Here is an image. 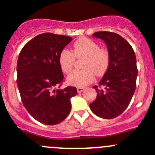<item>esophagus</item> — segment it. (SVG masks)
Here are the masks:
<instances>
[{
    "instance_id": "obj_1",
    "label": "esophagus",
    "mask_w": 155,
    "mask_h": 155,
    "mask_svg": "<svg viewBox=\"0 0 155 155\" xmlns=\"http://www.w3.org/2000/svg\"><path fill=\"white\" fill-rule=\"evenodd\" d=\"M84 90H85V88L83 87H77L78 93H81V92H83Z\"/></svg>"
}]
</instances>
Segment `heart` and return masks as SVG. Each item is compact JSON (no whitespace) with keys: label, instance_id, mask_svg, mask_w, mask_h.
Wrapping results in <instances>:
<instances>
[{"label":"heart","instance_id":"b5f03b06","mask_svg":"<svg viewBox=\"0 0 155 155\" xmlns=\"http://www.w3.org/2000/svg\"><path fill=\"white\" fill-rule=\"evenodd\" d=\"M76 58H83L81 70H75L68 76V83L73 86H86L94 80L95 75L105 74L110 65V54L107 48L88 38H81L73 44L72 51L63 49L59 54V66L64 73H69Z\"/></svg>","mask_w":155,"mask_h":155}]
</instances>
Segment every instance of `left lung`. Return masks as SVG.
Returning a JSON list of instances; mask_svg holds the SVG:
<instances>
[{"instance_id":"obj_1","label":"left lung","mask_w":155,"mask_h":155,"mask_svg":"<svg viewBox=\"0 0 155 155\" xmlns=\"http://www.w3.org/2000/svg\"><path fill=\"white\" fill-rule=\"evenodd\" d=\"M107 44L110 65L104 77L94 86L97 98L90 104L94 114L104 119H113L127 108L136 89L137 76L134 51L127 41L110 31L93 35Z\"/></svg>"}]
</instances>
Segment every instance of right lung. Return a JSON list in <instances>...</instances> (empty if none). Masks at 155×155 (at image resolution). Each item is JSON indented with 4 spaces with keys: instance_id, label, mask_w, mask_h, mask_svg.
Masks as SVG:
<instances>
[{
    "instance_id": "right-lung-1",
    "label": "right lung",
    "mask_w": 155,
    "mask_h": 155,
    "mask_svg": "<svg viewBox=\"0 0 155 155\" xmlns=\"http://www.w3.org/2000/svg\"><path fill=\"white\" fill-rule=\"evenodd\" d=\"M72 39L43 33L26 43L19 54L17 85L22 104L32 117L44 124L64 120L71 110L70 98L77 93L74 86L56 89L64 82L59 54Z\"/></svg>"
}]
</instances>
